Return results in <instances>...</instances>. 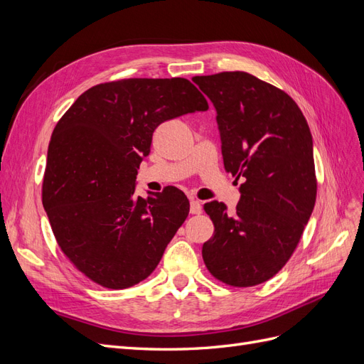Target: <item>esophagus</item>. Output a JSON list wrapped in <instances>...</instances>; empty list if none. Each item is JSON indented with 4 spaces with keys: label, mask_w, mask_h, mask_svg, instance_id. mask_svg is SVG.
<instances>
[{
    "label": "esophagus",
    "mask_w": 364,
    "mask_h": 364,
    "mask_svg": "<svg viewBox=\"0 0 364 364\" xmlns=\"http://www.w3.org/2000/svg\"><path fill=\"white\" fill-rule=\"evenodd\" d=\"M190 213L191 214H200L202 213V203L196 199H191L190 202Z\"/></svg>",
    "instance_id": "34e87169"
}]
</instances>
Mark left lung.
<instances>
[{
  "label": "left lung",
  "mask_w": 364,
  "mask_h": 364,
  "mask_svg": "<svg viewBox=\"0 0 364 364\" xmlns=\"http://www.w3.org/2000/svg\"><path fill=\"white\" fill-rule=\"evenodd\" d=\"M213 102L225 170L243 179L235 213L208 202L214 237L202 257L214 278L252 287L290 259L311 217L317 182L313 138L302 111L279 87L243 71L197 75Z\"/></svg>",
  "instance_id": "left-lung-1"
}]
</instances>
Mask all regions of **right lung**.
<instances>
[{
	"mask_svg": "<svg viewBox=\"0 0 364 364\" xmlns=\"http://www.w3.org/2000/svg\"><path fill=\"white\" fill-rule=\"evenodd\" d=\"M186 79H123L85 91L53 130L42 205L67 258L106 289H129L156 269L190 213L167 186L135 196L141 161L167 119L208 111Z\"/></svg>",
	"mask_w": 364,
	"mask_h": 364,
	"instance_id": "add662e5",
	"label": "right lung"
}]
</instances>
